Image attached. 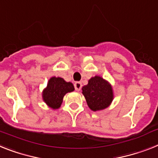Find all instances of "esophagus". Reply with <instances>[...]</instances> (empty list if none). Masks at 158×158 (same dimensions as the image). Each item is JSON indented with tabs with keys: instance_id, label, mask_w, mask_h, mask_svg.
<instances>
[{
	"instance_id": "obj_1",
	"label": "esophagus",
	"mask_w": 158,
	"mask_h": 158,
	"mask_svg": "<svg viewBox=\"0 0 158 158\" xmlns=\"http://www.w3.org/2000/svg\"><path fill=\"white\" fill-rule=\"evenodd\" d=\"M74 86H75V91H80V90H81L82 83H80V82H75V84H74Z\"/></svg>"
}]
</instances>
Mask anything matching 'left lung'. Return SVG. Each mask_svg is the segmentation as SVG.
I'll use <instances>...</instances> for the list:
<instances>
[{
  "label": "left lung",
  "mask_w": 158,
  "mask_h": 158,
  "mask_svg": "<svg viewBox=\"0 0 158 158\" xmlns=\"http://www.w3.org/2000/svg\"><path fill=\"white\" fill-rule=\"evenodd\" d=\"M82 90L87 105L94 112L108 107L113 99L111 85L99 76L91 78Z\"/></svg>",
  "instance_id": "obj_1"
}]
</instances>
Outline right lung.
I'll return each instance as SVG.
<instances>
[{
	"label": "right lung",
	"mask_w": 158,
	"mask_h": 158,
	"mask_svg": "<svg viewBox=\"0 0 158 158\" xmlns=\"http://www.w3.org/2000/svg\"><path fill=\"white\" fill-rule=\"evenodd\" d=\"M75 90L71 83H67L60 77H52L43 91L42 97L46 104L53 109H57L63 103V99L67 92Z\"/></svg>",
	"instance_id": "obj_1"
}]
</instances>
